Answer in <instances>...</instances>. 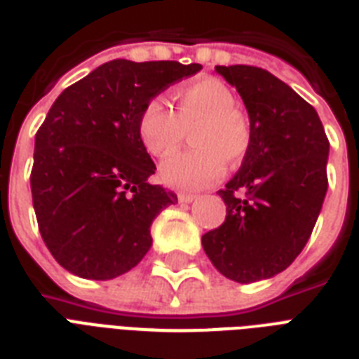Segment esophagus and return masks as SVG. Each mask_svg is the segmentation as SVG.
<instances>
[{"instance_id":"esophagus-1","label":"esophagus","mask_w":359,"mask_h":359,"mask_svg":"<svg viewBox=\"0 0 359 359\" xmlns=\"http://www.w3.org/2000/svg\"><path fill=\"white\" fill-rule=\"evenodd\" d=\"M177 197H179L180 203H191L197 199V196H194V194H184V191H180Z\"/></svg>"}]
</instances>
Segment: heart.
<instances>
[{
	"mask_svg": "<svg viewBox=\"0 0 359 359\" xmlns=\"http://www.w3.org/2000/svg\"><path fill=\"white\" fill-rule=\"evenodd\" d=\"M177 114L160 97L147 100L137 119V134L149 154L165 158L177 151L191 124L194 149L160 165V179L180 190H201L222 179L227 162H238L250 145V126L236 109V95L216 78L177 89Z\"/></svg>",
	"mask_w": 359,
	"mask_h": 359,
	"instance_id": "obj_1",
	"label": "heart"
}]
</instances>
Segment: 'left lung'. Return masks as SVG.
I'll return each mask as SVG.
<instances>
[{
  "instance_id": "left-lung-1",
  "label": "left lung",
  "mask_w": 359,
  "mask_h": 359,
  "mask_svg": "<svg viewBox=\"0 0 359 359\" xmlns=\"http://www.w3.org/2000/svg\"><path fill=\"white\" fill-rule=\"evenodd\" d=\"M250 117L238 173L219 190L225 222L203 235L216 270L236 283L273 278L311 236L328 190L330 143L311 104L268 70L216 67Z\"/></svg>"
}]
</instances>
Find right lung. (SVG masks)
Instances as JSON below:
<instances>
[{"mask_svg": "<svg viewBox=\"0 0 359 359\" xmlns=\"http://www.w3.org/2000/svg\"><path fill=\"white\" fill-rule=\"evenodd\" d=\"M203 67L114 59L67 87L35 135L31 196L53 259L86 279H114L151 250V225L177 203L151 184L137 134L147 100Z\"/></svg>", "mask_w": 359, "mask_h": 359, "instance_id": "right-lung-1", "label": "right lung"}]
</instances>
